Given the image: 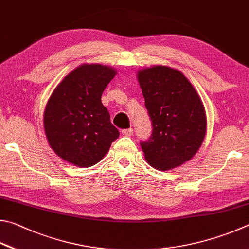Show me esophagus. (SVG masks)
<instances>
[{
	"label": "esophagus",
	"mask_w": 249,
	"mask_h": 249,
	"mask_svg": "<svg viewBox=\"0 0 249 249\" xmlns=\"http://www.w3.org/2000/svg\"><path fill=\"white\" fill-rule=\"evenodd\" d=\"M122 134H124V136H127V137H131L132 134H133V129L132 128H129V129H124V130H122Z\"/></svg>",
	"instance_id": "esophagus-1"
}]
</instances>
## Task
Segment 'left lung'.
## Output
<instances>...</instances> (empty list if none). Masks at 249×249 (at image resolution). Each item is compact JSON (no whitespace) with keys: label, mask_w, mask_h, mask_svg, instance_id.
<instances>
[{"label":"left lung","mask_w":249,"mask_h":249,"mask_svg":"<svg viewBox=\"0 0 249 249\" xmlns=\"http://www.w3.org/2000/svg\"><path fill=\"white\" fill-rule=\"evenodd\" d=\"M152 134L141 142L145 160L160 171L180 166L197 153L207 131V117L197 90L178 70L163 65L138 72Z\"/></svg>","instance_id":"1"}]
</instances>
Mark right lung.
Returning <instances> with one entry per match:
<instances>
[{
  "label": "right lung",
  "mask_w": 249,
  "mask_h": 249,
  "mask_svg": "<svg viewBox=\"0 0 249 249\" xmlns=\"http://www.w3.org/2000/svg\"><path fill=\"white\" fill-rule=\"evenodd\" d=\"M116 70L82 64L65 76L51 94L43 113L47 140L61 159L78 167L97 164L119 137L102 104L103 91Z\"/></svg>",
  "instance_id": "obj_1"
}]
</instances>
